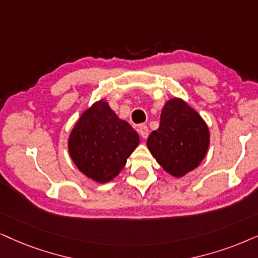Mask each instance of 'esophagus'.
Instances as JSON below:
<instances>
[{
    "label": "esophagus",
    "mask_w": 258,
    "mask_h": 258,
    "mask_svg": "<svg viewBox=\"0 0 258 258\" xmlns=\"http://www.w3.org/2000/svg\"><path fill=\"white\" fill-rule=\"evenodd\" d=\"M138 132L143 139H146L149 137V128L146 125H140L138 127Z\"/></svg>",
    "instance_id": "esophagus-1"
}]
</instances>
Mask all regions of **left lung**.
I'll return each mask as SVG.
<instances>
[{
    "instance_id": "obj_1",
    "label": "left lung",
    "mask_w": 258,
    "mask_h": 258,
    "mask_svg": "<svg viewBox=\"0 0 258 258\" xmlns=\"http://www.w3.org/2000/svg\"><path fill=\"white\" fill-rule=\"evenodd\" d=\"M146 144L168 174L182 177L198 168L206 156L210 130L197 110L174 97L165 102L158 130L152 131Z\"/></svg>"
}]
</instances>
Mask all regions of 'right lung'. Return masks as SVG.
<instances>
[{
	"label": "right lung",
	"instance_id": "add662e5",
	"mask_svg": "<svg viewBox=\"0 0 258 258\" xmlns=\"http://www.w3.org/2000/svg\"><path fill=\"white\" fill-rule=\"evenodd\" d=\"M138 144V133L119 119L105 100L84 110L68 140L75 165L97 183L116 177Z\"/></svg>",
	"mask_w": 258,
	"mask_h": 258
}]
</instances>
